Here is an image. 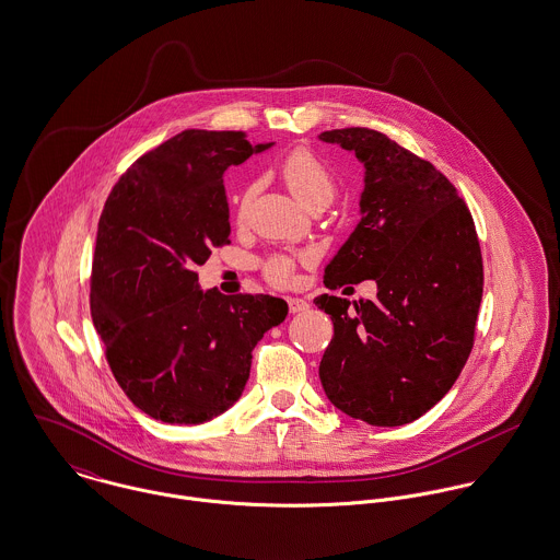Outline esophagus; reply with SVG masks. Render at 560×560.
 <instances>
[{
    "label": "esophagus",
    "instance_id": "1",
    "mask_svg": "<svg viewBox=\"0 0 560 560\" xmlns=\"http://www.w3.org/2000/svg\"><path fill=\"white\" fill-rule=\"evenodd\" d=\"M288 305H290V311L292 313H301V311L310 310V303L305 301V299H288Z\"/></svg>",
    "mask_w": 560,
    "mask_h": 560
}]
</instances>
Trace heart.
I'll return each instance as SVG.
<instances>
[{
    "instance_id": "heart-1",
    "label": "heart",
    "mask_w": 560,
    "mask_h": 560,
    "mask_svg": "<svg viewBox=\"0 0 560 560\" xmlns=\"http://www.w3.org/2000/svg\"><path fill=\"white\" fill-rule=\"evenodd\" d=\"M281 178L290 192L299 199L301 206H328L337 195V180L332 172L310 150H294L279 165ZM253 197V187L241 192L238 208L245 210ZM270 272L279 279H288L292 275V264L285 259H275L270 264Z\"/></svg>"
}]
</instances>
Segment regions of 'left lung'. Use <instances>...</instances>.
<instances>
[{
    "mask_svg": "<svg viewBox=\"0 0 560 560\" xmlns=\"http://www.w3.org/2000/svg\"><path fill=\"white\" fill-rule=\"evenodd\" d=\"M319 139L365 165L361 221L326 266L324 285H377L375 301H313L335 328L319 380L348 417L406 425L448 393L472 350L483 296L477 230L434 165L386 135L357 126Z\"/></svg>",
    "mask_w": 560,
    "mask_h": 560,
    "instance_id": "1",
    "label": "left lung"
}]
</instances>
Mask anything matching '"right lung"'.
<instances>
[{"mask_svg":"<svg viewBox=\"0 0 560 560\" xmlns=\"http://www.w3.org/2000/svg\"><path fill=\"white\" fill-rule=\"evenodd\" d=\"M272 143L183 130L135 161L96 232L90 310L126 397L148 417L199 425L232 408L253 348L288 315L268 294L199 290L197 266L230 243L223 174Z\"/></svg>","mask_w":560,"mask_h":560,"instance_id":"right-lung-1","label":"right lung"}]
</instances>
